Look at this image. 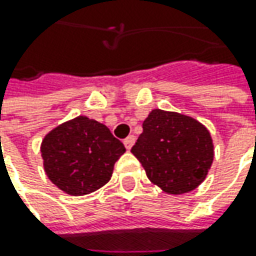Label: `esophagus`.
Instances as JSON below:
<instances>
[{"label": "esophagus", "mask_w": 256, "mask_h": 256, "mask_svg": "<svg viewBox=\"0 0 256 256\" xmlns=\"http://www.w3.org/2000/svg\"><path fill=\"white\" fill-rule=\"evenodd\" d=\"M134 144H135V136H134V135H130V136H126V138L124 140V145H125L126 150H131Z\"/></svg>", "instance_id": "obj_1"}]
</instances>
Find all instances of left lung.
<instances>
[{
  "label": "left lung",
  "instance_id": "1",
  "mask_svg": "<svg viewBox=\"0 0 256 256\" xmlns=\"http://www.w3.org/2000/svg\"><path fill=\"white\" fill-rule=\"evenodd\" d=\"M131 152L150 181L168 194H185L201 184L214 160L208 130L191 116L154 110Z\"/></svg>",
  "mask_w": 256,
  "mask_h": 256
}]
</instances>
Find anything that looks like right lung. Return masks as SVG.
Here are the masks:
<instances>
[{
	"mask_svg": "<svg viewBox=\"0 0 256 256\" xmlns=\"http://www.w3.org/2000/svg\"><path fill=\"white\" fill-rule=\"evenodd\" d=\"M41 152L51 182L61 191L80 196L111 180L125 146L104 124L76 116L45 136Z\"/></svg>",
	"mask_w": 256,
	"mask_h": 256,
	"instance_id": "obj_1",
	"label": "right lung"
}]
</instances>
